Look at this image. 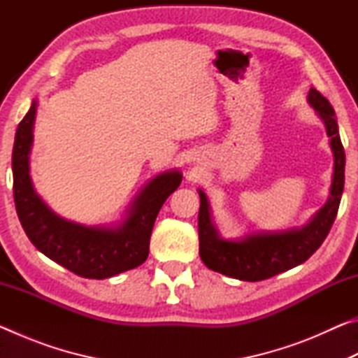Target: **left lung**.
I'll return each instance as SVG.
<instances>
[{
  "label": "left lung",
  "mask_w": 358,
  "mask_h": 358,
  "mask_svg": "<svg viewBox=\"0 0 358 358\" xmlns=\"http://www.w3.org/2000/svg\"><path fill=\"white\" fill-rule=\"evenodd\" d=\"M310 104L324 120L327 134L335 155V172L330 187V197L313 221L300 230L284 234L251 235L241 241H227L217 237L211 224L207 197L202 191L199 208V254L210 270L241 281H262L282 271H287L310 259L329 235L338 215L341 194L344 189V164L346 155L339 138L335 110L317 90L311 88L308 94Z\"/></svg>",
  "instance_id": "8db88e82"
}]
</instances>
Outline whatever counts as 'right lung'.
Here are the masks:
<instances>
[{
    "label": "right lung",
    "instance_id": "add662e5",
    "mask_svg": "<svg viewBox=\"0 0 358 358\" xmlns=\"http://www.w3.org/2000/svg\"><path fill=\"white\" fill-rule=\"evenodd\" d=\"M36 102L15 132L12 150L14 202L23 230L31 243L53 262L90 280H104L142 265L150 252V237L162 203L181 183L180 172H167L150 181L134 207L117 229L85 227L57 216L34 192L28 173Z\"/></svg>",
    "mask_w": 358,
    "mask_h": 358
}]
</instances>
